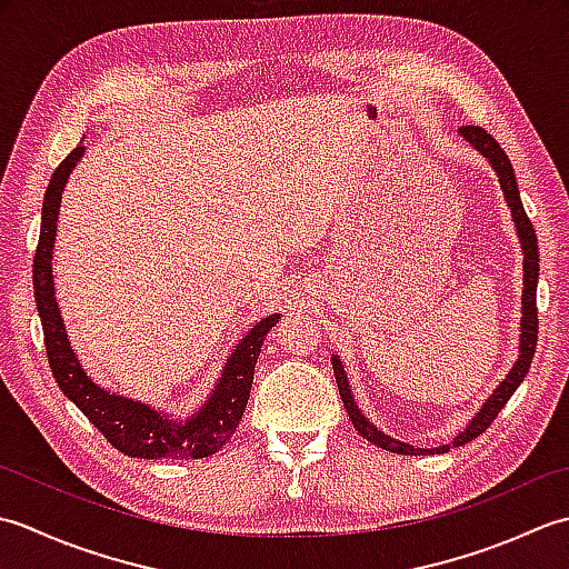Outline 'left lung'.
<instances>
[{"instance_id":"8db88e82","label":"left lung","mask_w":569,"mask_h":569,"mask_svg":"<svg viewBox=\"0 0 569 569\" xmlns=\"http://www.w3.org/2000/svg\"><path fill=\"white\" fill-rule=\"evenodd\" d=\"M459 134L467 139V142L481 152V157L489 159V164L493 167V171L498 173V181H501V189L506 196V203L511 208L513 223L518 230V240L523 246V317H520V343H518V358L513 368L508 370V376L498 382V388L491 392L489 400L481 405V410L477 412V417H471V422L467 425V430L459 432L455 437V442L435 447V449H417L412 445H405L400 439H392L386 432H380L378 427L368 420V417L358 410V405L353 402L351 388H349V378L343 373L341 358L331 356V366H333V376H336V386H339L343 408L349 412L353 427L358 430V435L366 437L368 442L378 445L380 449L392 451V455H445L451 447H461L471 442L473 437H479L481 432L489 430V425L496 420L498 412L503 410V405L511 400L513 392L518 390L520 382H523L528 368L532 363V356H536V343H538V307H536V292H538V238H536V228H532L530 218L526 216L523 201H520L518 193V183H516V173L511 167V159L506 157V152L501 149V144L496 139L481 130L479 124H463L459 127Z\"/></svg>"}]
</instances>
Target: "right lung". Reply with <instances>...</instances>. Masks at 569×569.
<instances>
[{"instance_id":"obj_1","label":"right lung","mask_w":569,"mask_h":569,"mask_svg":"<svg viewBox=\"0 0 569 569\" xmlns=\"http://www.w3.org/2000/svg\"><path fill=\"white\" fill-rule=\"evenodd\" d=\"M86 147H76L68 154L49 181V189L43 196L41 211V236L39 248L33 254V297H37V309L43 327L46 356H49L51 373L63 390L68 400L76 402V408L83 412L88 420L98 427L108 442L120 449L127 457L139 459H203L211 457L233 437L242 412L250 398L254 363H258L264 336L280 319V315H270L254 323V327L242 336L238 346L228 356L216 388L211 396L187 420H173L161 410L149 408V405L114 396L98 382H92L80 366L73 346L68 341L66 323L58 309L53 292V240H56V220L58 208H61L63 189L68 177L83 157Z\"/></svg>"}]
</instances>
